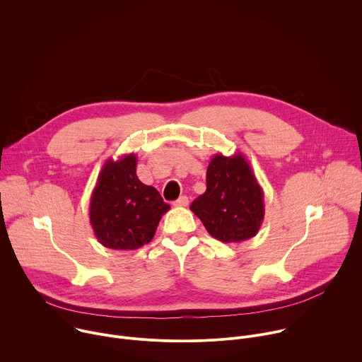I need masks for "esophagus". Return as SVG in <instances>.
Instances as JSON below:
<instances>
[{"label": "esophagus", "instance_id": "1", "mask_svg": "<svg viewBox=\"0 0 362 362\" xmlns=\"http://www.w3.org/2000/svg\"><path fill=\"white\" fill-rule=\"evenodd\" d=\"M189 204V199L186 197V196H180L176 202H175V206H180V208H182V206H187Z\"/></svg>", "mask_w": 362, "mask_h": 362}]
</instances>
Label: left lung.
Instances as JSON below:
<instances>
[{
    "instance_id": "1",
    "label": "left lung",
    "mask_w": 362,
    "mask_h": 362,
    "mask_svg": "<svg viewBox=\"0 0 362 362\" xmlns=\"http://www.w3.org/2000/svg\"><path fill=\"white\" fill-rule=\"evenodd\" d=\"M190 211L215 239L240 243L253 238L265 216L264 190L240 151L216 153L206 170V192L193 200Z\"/></svg>"
}]
</instances>
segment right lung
Listing matches in <instances>:
<instances>
[{"label": "right lung", "mask_w": 362, "mask_h": 362, "mask_svg": "<svg viewBox=\"0 0 362 362\" xmlns=\"http://www.w3.org/2000/svg\"><path fill=\"white\" fill-rule=\"evenodd\" d=\"M136 166L134 153L107 159L90 197L93 232L109 249L134 250L148 243L170 209L156 189L139 180Z\"/></svg>", "instance_id": "right-lung-1"}]
</instances>
